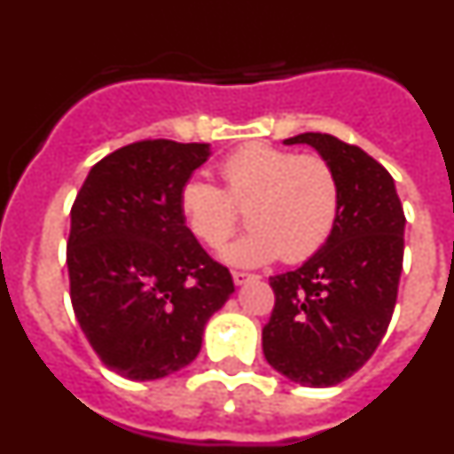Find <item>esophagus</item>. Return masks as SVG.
<instances>
[{"instance_id": "obj_1", "label": "esophagus", "mask_w": 454, "mask_h": 454, "mask_svg": "<svg viewBox=\"0 0 454 454\" xmlns=\"http://www.w3.org/2000/svg\"><path fill=\"white\" fill-rule=\"evenodd\" d=\"M231 277H234V284L236 286H243V284H247V282H254V279H259V277L256 275H247V272H231Z\"/></svg>"}]
</instances>
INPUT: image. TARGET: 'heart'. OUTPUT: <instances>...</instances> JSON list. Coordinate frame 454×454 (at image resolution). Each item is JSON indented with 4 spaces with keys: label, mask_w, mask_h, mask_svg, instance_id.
Here are the masks:
<instances>
[{
    "label": "heart",
    "mask_w": 454,
    "mask_h": 454,
    "mask_svg": "<svg viewBox=\"0 0 454 454\" xmlns=\"http://www.w3.org/2000/svg\"><path fill=\"white\" fill-rule=\"evenodd\" d=\"M224 191L191 177L179 188V211L204 246L218 247L247 208L252 230L223 250L231 266L254 268L282 256L298 263L327 243L339 218L340 188L334 168L318 154H298L268 143H247L220 163Z\"/></svg>",
    "instance_id": "1"
}]
</instances>
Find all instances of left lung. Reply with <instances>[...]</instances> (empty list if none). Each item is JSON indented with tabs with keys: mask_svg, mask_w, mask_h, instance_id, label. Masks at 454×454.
I'll return each instance as SVG.
<instances>
[{
	"mask_svg": "<svg viewBox=\"0 0 454 454\" xmlns=\"http://www.w3.org/2000/svg\"><path fill=\"white\" fill-rule=\"evenodd\" d=\"M332 163L340 188L334 231L309 262L270 277L275 307L263 327V355L302 387H334L380 346L398 298L404 211L387 168L362 147L330 134H300Z\"/></svg>",
	"mask_w": 454,
	"mask_h": 454,
	"instance_id": "8db88e82",
	"label": "left lung"
}]
</instances>
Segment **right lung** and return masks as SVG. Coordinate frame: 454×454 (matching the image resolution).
I'll list each match as a JSON object with an SVG mask.
<instances>
[{
  "mask_svg": "<svg viewBox=\"0 0 454 454\" xmlns=\"http://www.w3.org/2000/svg\"><path fill=\"white\" fill-rule=\"evenodd\" d=\"M208 154L207 143L138 140L95 163L72 204V309L104 366L127 380L188 366L234 293L179 211V188Z\"/></svg>",
  "mask_w": 454,
  "mask_h": 454,
  "instance_id": "1",
  "label": "right lung"
}]
</instances>
